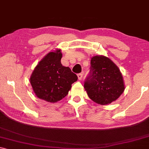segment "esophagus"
<instances>
[{
    "label": "esophagus",
    "mask_w": 149,
    "mask_h": 149,
    "mask_svg": "<svg viewBox=\"0 0 149 149\" xmlns=\"http://www.w3.org/2000/svg\"><path fill=\"white\" fill-rule=\"evenodd\" d=\"M77 77H78L79 80H81L82 77H83V74H82V73H79V74H77Z\"/></svg>",
    "instance_id": "obj_1"
}]
</instances>
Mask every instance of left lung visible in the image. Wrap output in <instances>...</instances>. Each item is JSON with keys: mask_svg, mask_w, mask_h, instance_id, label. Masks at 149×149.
<instances>
[{"mask_svg": "<svg viewBox=\"0 0 149 149\" xmlns=\"http://www.w3.org/2000/svg\"><path fill=\"white\" fill-rule=\"evenodd\" d=\"M91 70L84 82V88L93 102L107 105L124 92V80L118 67L109 58L97 55L91 58Z\"/></svg>", "mask_w": 149, "mask_h": 149, "instance_id": "8db88e82", "label": "left lung"}]
</instances>
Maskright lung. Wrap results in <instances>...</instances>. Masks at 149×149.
Returning <instances> with one entry per match:
<instances>
[{
  "label": "right lung",
  "mask_w": 149,
  "mask_h": 149,
  "mask_svg": "<svg viewBox=\"0 0 149 149\" xmlns=\"http://www.w3.org/2000/svg\"><path fill=\"white\" fill-rule=\"evenodd\" d=\"M62 53L56 49L45 55L32 72L30 81L36 97L55 103L68 94L77 76L61 63Z\"/></svg>",
  "instance_id": "right-lung-1"
}]
</instances>
